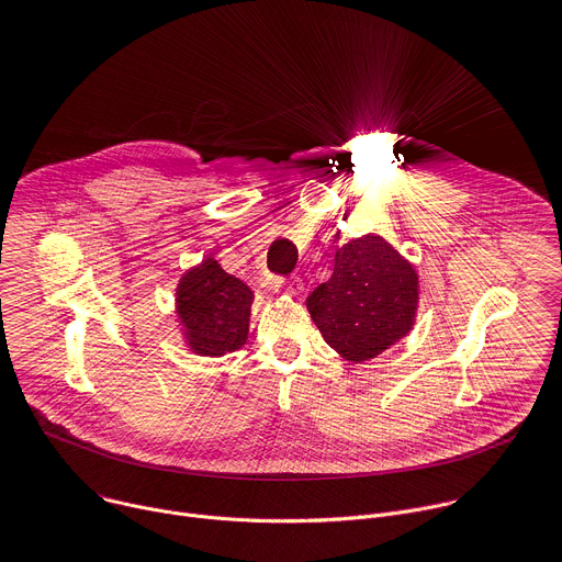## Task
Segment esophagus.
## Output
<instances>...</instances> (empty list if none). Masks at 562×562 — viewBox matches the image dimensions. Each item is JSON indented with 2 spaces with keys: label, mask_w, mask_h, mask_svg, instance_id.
<instances>
[{
  "label": "esophagus",
  "mask_w": 562,
  "mask_h": 562,
  "mask_svg": "<svg viewBox=\"0 0 562 562\" xmlns=\"http://www.w3.org/2000/svg\"><path fill=\"white\" fill-rule=\"evenodd\" d=\"M270 288H272V290H279V288H281V281H270ZM283 290H285V294H290L292 299H294V296H301V292H303V281H301V279H290V281L283 285Z\"/></svg>",
  "instance_id": "obj_1"
}]
</instances>
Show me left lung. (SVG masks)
Instances as JSON below:
<instances>
[{
    "instance_id": "obj_1",
    "label": "left lung",
    "mask_w": 562,
    "mask_h": 562,
    "mask_svg": "<svg viewBox=\"0 0 562 562\" xmlns=\"http://www.w3.org/2000/svg\"><path fill=\"white\" fill-rule=\"evenodd\" d=\"M418 272L381 235L368 233L334 255V272L305 301L325 344L352 366L376 359L414 329Z\"/></svg>"
}]
</instances>
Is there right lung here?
Here are the masks:
<instances>
[{
    "instance_id": "1",
    "label": "right lung",
    "mask_w": 562,
    "mask_h": 562,
    "mask_svg": "<svg viewBox=\"0 0 562 562\" xmlns=\"http://www.w3.org/2000/svg\"><path fill=\"white\" fill-rule=\"evenodd\" d=\"M252 303V288L214 257L190 266L175 288V316L188 352L218 359L241 350L250 334Z\"/></svg>"
}]
</instances>
